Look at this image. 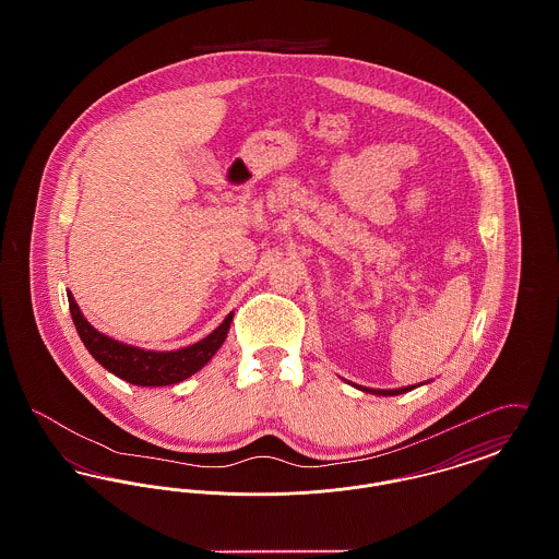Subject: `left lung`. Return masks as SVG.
<instances>
[{
    "mask_svg": "<svg viewBox=\"0 0 559 559\" xmlns=\"http://www.w3.org/2000/svg\"><path fill=\"white\" fill-rule=\"evenodd\" d=\"M356 388L362 390V392H367V394H374V396H399V394L415 390L417 385H406V388H399V390H371V388H362V385H356Z\"/></svg>",
    "mask_w": 559,
    "mask_h": 559,
    "instance_id": "8db88e82",
    "label": "left lung"
}]
</instances>
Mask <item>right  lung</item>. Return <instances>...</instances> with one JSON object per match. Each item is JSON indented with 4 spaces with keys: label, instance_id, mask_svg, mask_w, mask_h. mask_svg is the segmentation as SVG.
Wrapping results in <instances>:
<instances>
[{
    "label": "right lung",
    "instance_id": "add662e5",
    "mask_svg": "<svg viewBox=\"0 0 559 559\" xmlns=\"http://www.w3.org/2000/svg\"><path fill=\"white\" fill-rule=\"evenodd\" d=\"M69 297V310L75 322V329L80 333L83 346L87 352L107 369L117 374L119 379L142 385V388H160V385H174L188 379L190 374L201 371L213 354L224 344L230 322L235 312H230L224 322L212 331L205 340L192 344V346L174 349V352H153L142 347L121 344L98 329H94L87 319L81 314L80 306L71 293Z\"/></svg>",
    "mask_w": 559,
    "mask_h": 559
}]
</instances>
